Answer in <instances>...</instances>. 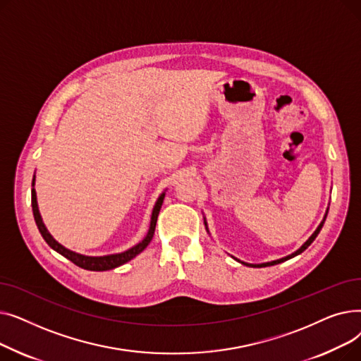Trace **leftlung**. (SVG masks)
Returning <instances> with one entry per match:
<instances>
[{"label":"left lung","instance_id":"obj_1","mask_svg":"<svg viewBox=\"0 0 361 361\" xmlns=\"http://www.w3.org/2000/svg\"><path fill=\"white\" fill-rule=\"evenodd\" d=\"M328 211H329V207L326 209V212H325V216H324V219H322V222L319 224V226L316 228V231L307 238V241L301 245V247L298 249V250H295L294 253H291V255H288V256H286V257H281V259H276V260H272V262H264V263H245V262H241V260H238L237 257H234V256H231L234 260H237V262H240L241 264H245V267H252V268H264V267H274V264H278V263H282V262H286V260H288V259H293V257H295L297 255H300V253H302L305 252L309 245L314 241V238L317 237V234L320 233V230H322V226H324V224H325V219H326V216H328ZM203 221H204V226H206V231L209 233V228H207V222H206V218H203Z\"/></svg>","mask_w":361,"mask_h":361}]
</instances>
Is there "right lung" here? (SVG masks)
I'll list each match as a JSON object with an SVG mask.
<instances>
[{"instance_id": "obj_1", "label": "right lung", "mask_w": 361, "mask_h": 361, "mask_svg": "<svg viewBox=\"0 0 361 361\" xmlns=\"http://www.w3.org/2000/svg\"><path fill=\"white\" fill-rule=\"evenodd\" d=\"M164 197H165V192L158 197V200L154 206L147 234L145 235V238L140 243H137L136 245H133V247H130V249H127L126 252H121V253L105 255V256H86V255L75 253V252L64 247V245L56 241L51 235V233L47 230V226H45V224L42 221V216H41V212H39V207H37V199H36V192H35V176H33V180H32V211H33L35 222L37 225V230H39L41 235L44 237V240L48 243V245L52 250H55L56 253H60L61 256H64L66 259H68L74 264H78L79 268H83L86 271H98L99 272V271L116 269V268L121 267V264L127 263L128 260H131L133 257H136L139 253H142L147 247V244L150 243L152 237H154L157 219H158V215H159V211H161V206L164 203Z\"/></svg>"}]
</instances>
